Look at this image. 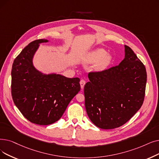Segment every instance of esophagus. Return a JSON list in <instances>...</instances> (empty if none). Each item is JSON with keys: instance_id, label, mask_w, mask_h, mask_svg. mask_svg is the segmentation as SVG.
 <instances>
[{"instance_id": "34e87169", "label": "esophagus", "mask_w": 159, "mask_h": 159, "mask_svg": "<svg viewBox=\"0 0 159 159\" xmlns=\"http://www.w3.org/2000/svg\"><path fill=\"white\" fill-rule=\"evenodd\" d=\"M86 84V81L84 80H81L80 81V88L81 89H83L84 87V85Z\"/></svg>"}]
</instances>
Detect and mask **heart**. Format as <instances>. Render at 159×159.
Listing matches in <instances>:
<instances>
[{"label":"heart","mask_w":159,"mask_h":159,"mask_svg":"<svg viewBox=\"0 0 159 159\" xmlns=\"http://www.w3.org/2000/svg\"><path fill=\"white\" fill-rule=\"evenodd\" d=\"M83 61L88 64L96 63L94 69L97 71H103L111 64L112 57L107 53V51L102 48H98L86 54L83 58Z\"/></svg>","instance_id":"1"}]
</instances>
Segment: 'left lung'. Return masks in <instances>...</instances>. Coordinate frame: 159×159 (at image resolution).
<instances>
[{
	"mask_svg": "<svg viewBox=\"0 0 159 159\" xmlns=\"http://www.w3.org/2000/svg\"><path fill=\"white\" fill-rule=\"evenodd\" d=\"M125 47L120 64L101 72L88 74L84 86L89 118L102 129L118 128L137 112L143 102L146 70L133 50Z\"/></svg>",
	"mask_w": 159,
	"mask_h": 159,
	"instance_id": "left-lung-1",
	"label": "left lung"
}]
</instances>
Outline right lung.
<instances>
[{
    "instance_id": "add662e5",
    "label": "right lung",
    "mask_w": 159,
    "mask_h": 159,
    "mask_svg": "<svg viewBox=\"0 0 159 159\" xmlns=\"http://www.w3.org/2000/svg\"><path fill=\"white\" fill-rule=\"evenodd\" d=\"M49 41L38 39L24 48L13 61L11 73V95L16 106L25 118L40 125L60 120L80 89L79 78L44 73L34 66L33 59L39 45Z\"/></svg>"
}]
</instances>
